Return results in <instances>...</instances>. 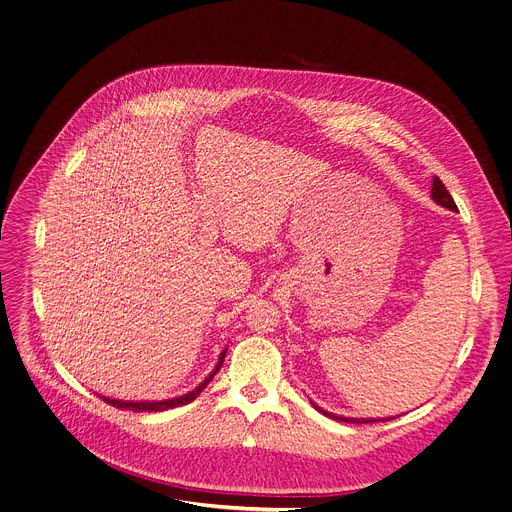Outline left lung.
Wrapping results in <instances>:
<instances>
[{"instance_id":"left-lung-1","label":"left lung","mask_w":512,"mask_h":512,"mask_svg":"<svg viewBox=\"0 0 512 512\" xmlns=\"http://www.w3.org/2000/svg\"><path fill=\"white\" fill-rule=\"evenodd\" d=\"M431 196H433V200L437 202V204H442L444 208H450V210H458V206H456V202H454V198H452V194L448 192V188L444 186V182L440 180V178H433V184H431ZM318 411H322L320 407H316ZM324 415H328V417H332V419H338V421H348V423H373V421H379V419H346V417H338V415H332V413H326V411H322ZM391 419V417H389Z\"/></svg>"}]
</instances>
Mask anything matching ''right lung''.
Wrapping results in <instances>:
<instances>
[{
    "instance_id": "right-lung-1",
    "label": "right lung",
    "mask_w": 512,
    "mask_h": 512,
    "mask_svg": "<svg viewBox=\"0 0 512 512\" xmlns=\"http://www.w3.org/2000/svg\"><path fill=\"white\" fill-rule=\"evenodd\" d=\"M225 354H227V350H223L221 352V358H218V364H216V369L206 377V381L202 383V385H198V389H194V391H190V393H186V395H182V397H176V399H168V401H141V403H129V401H115V399H107V397H101L103 401H107L109 405H113V407H117V409H129V411H164V409H172V407H180V405H186V403H190V401H194L200 393H202V389L212 381V377L218 373V369L223 367V360H225Z\"/></svg>"
}]
</instances>
